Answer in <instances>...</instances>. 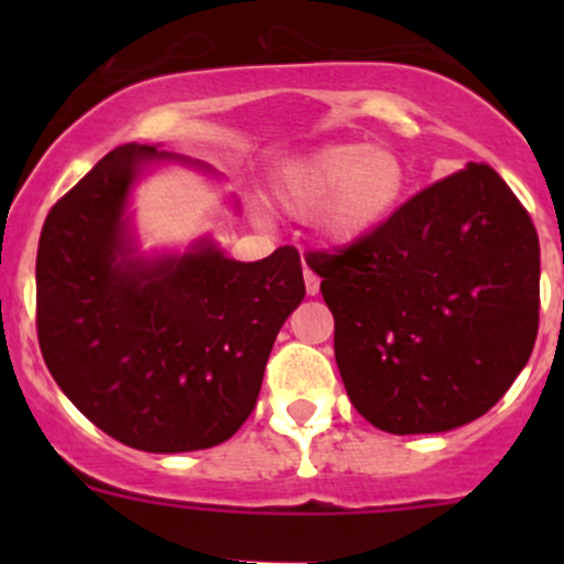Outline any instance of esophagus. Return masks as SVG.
I'll return each mask as SVG.
<instances>
[{"label":"esophagus","mask_w":564,"mask_h":564,"mask_svg":"<svg viewBox=\"0 0 564 564\" xmlns=\"http://www.w3.org/2000/svg\"><path fill=\"white\" fill-rule=\"evenodd\" d=\"M303 275H305V292H308L311 297H314V294H318V283H322V281H318L316 272L308 270V267H305Z\"/></svg>","instance_id":"obj_1"}]
</instances>
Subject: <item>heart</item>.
I'll return each instance as SVG.
<instances>
[{
    "mask_svg": "<svg viewBox=\"0 0 564 564\" xmlns=\"http://www.w3.org/2000/svg\"><path fill=\"white\" fill-rule=\"evenodd\" d=\"M409 169L388 147L322 144L283 163L272 196L286 213L308 218L333 246H355L377 235L401 207Z\"/></svg>",
    "mask_w": 564,
    "mask_h": 564,
    "instance_id": "1",
    "label": "heart"
}]
</instances>
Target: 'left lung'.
Segmentation results:
<instances>
[{"instance_id":"obj_1","label":"left lung","mask_w":564,"mask_h":564,"mask_svg":"<svg viewBox=\"0 0 564 564\" xmlns=\"http://www.w3.org/2000/svg\"><path fill=\"white\" fill-rule=\"evenodd\" d=\"M305 261L333 311L346 395L388 434L471 423L532 355L538 231L486 163L420 191L368 240Z\"/></svg>"}]
</instances>
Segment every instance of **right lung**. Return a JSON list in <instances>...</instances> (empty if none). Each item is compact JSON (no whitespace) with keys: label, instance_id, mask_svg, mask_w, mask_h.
<instances>
[{"label":"right lung","instance_id":"right-lung-1","mask_svg":"<svg viewBox=\"0 0 564 564\" xmlns=\"http://www.w3.org/2000/svg\"><path fill=\"white\" fill-rule=\"evenodd\" d=\"M174 152L124 144L51 207L37 246V340L84 417L144 453L235 436L253 412L278 329L303 303L300 253L226 259L213 242L133 256L130 187ZM198 166V163H193Z\"/></svg>","mask_w":564,"mask_h":564}]
</instances>
